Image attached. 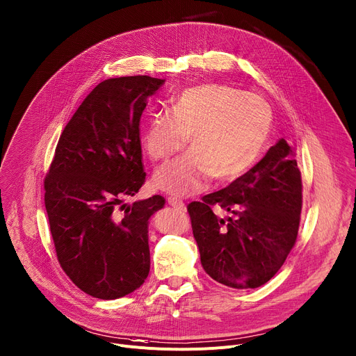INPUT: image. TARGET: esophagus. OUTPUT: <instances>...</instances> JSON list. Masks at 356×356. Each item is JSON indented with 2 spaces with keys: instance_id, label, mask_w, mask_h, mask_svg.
Here are the masks:
<instances>
[{
  "instance_id": "34e87169",
  "label": "esophagus",
  "mask_w": 356,
  "mask_h": 356,
  "mask_svg": "<svg viewBox=\"0 0 356 356\" xmlns=\"http://www.w3.org/2000/svg\"><path fill=\"white\" fill-rule=\"evenodd\" d=\"M168 203L172 206V207H175L176 210H180V211H184L186 210V206H184V203H183V200H180V199H177V197H169L168 199Z\"/></svg>"
}]
</instances>
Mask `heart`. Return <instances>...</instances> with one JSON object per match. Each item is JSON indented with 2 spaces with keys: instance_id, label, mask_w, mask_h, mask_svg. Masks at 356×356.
Segmentation results:
<instances>
[{
  "instance_id": "obj_1",
  "label": "heart",
  "mask_w": 356,
  "mask_h": 356,
  "mask_svg": "<svg viewBox=\"0 0 356 356\" xmlns=\"http://www.w3.org/2000/svg\"><path fill=\"white\" fill-rule=\"evenodd\" d=\"M272 129L269 104L254 94L200 84L177 94L170 111L154 113L143 131V146L153 161H165L192 149L154 175L164 192L188 196L209 179L225 183L245 175L259 159Z\"/></svg>"
}]
</instances>
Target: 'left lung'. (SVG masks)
I'll list each match as a JSON object with an SVG mask.
<instances>
[{"mask_svg": "<svg viewBox=\"0 0 356 356\" xmlns=\"http://www.w3.org/2000/svg\"><path fill=\"white\" fill-rule=\"evenodd\" d=\"M295 149L280 138L265 157L219 192L187 206L202 266L234 289L265 285L296 243L302 177ZM232 216L219 218L212 207Z\"/></svg>", "mask_w": 356, "mask_h": 356, "instance_id": "8db88e82", "label": "left lung"}]
</instances>
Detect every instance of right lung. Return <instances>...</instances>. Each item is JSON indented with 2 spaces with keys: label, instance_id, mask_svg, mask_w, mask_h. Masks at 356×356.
Here are the masks:
<instances>
[{
  "label": "right lung",
  "instance_id": "right-lung-1",
  "mask_svg": "<svg viewBox=\"0 0 356 356\" xmlns=\"http://www.w3.org/2000/svg\"><path fill=\"white\" fill-rule=\"evenodd\" d=\"M163 83L131 76L94 87L64 127L44 179L58 264L94 298L126 296L150 270L147 226L164 197L124 200L146 181L140 117Z\"/></svg>",
  "mask_w": 356,
  "mask_h": 356
}]
</instances>
